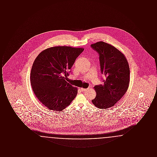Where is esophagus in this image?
<instances>
[{
	"label": "esophagus",
	"instance_id": "1",
	"mask_svg": "<svg viewBox=\"0 0 157 157\" xmlns=\"http://www.w3.org/2000/svg\"><path fill=\"white\" fill-rule=\"evenodd\" d=\"M88 90V89H85V88H81V90H82V91H86V90Z\"/></svg>",
	"mask_w": 157,
	"mask_h": 157
}]
</instances>
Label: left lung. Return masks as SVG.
Masks as SVG:
<instances>
[{"mask_svg":"<svg viewBox=\"0 0 157 157\" xmlns=\"http://www.w3.org/2000/svg\"><path fill=\"white\" fill-rule=\"evenodd\" d=\"M99 55L101 71L106 76L102 85H96L93 104L99 109L112 107L120 101L129 84V67L125 55L115 46L98 42L90 45Z\"/></svg>","mask_w":157,"mask_h":157,"instance_id":"left-lung-1","label":"left lung"}]
</instances>
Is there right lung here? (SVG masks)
<instances>
[{
  "label": "right lung",
  "mask_w": 157,
  "mask_h": 157,
  "mask_svg": "<svg viewBox=\"0 0 157 157\" xmlns=\"http://www.w3.org/2000/svg\"><path fill=\"white\" fill-rule=\"evenodd\" d=\"M82 48L53 46L40 53L30 72L32 90L38 100L49 109L61 111L74 99L78 88L66 81Z\"/></svg>",
  "instance_id": "obj_1"
}]
</instances>
